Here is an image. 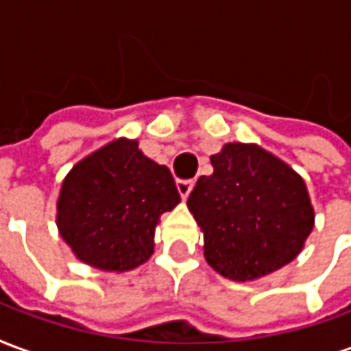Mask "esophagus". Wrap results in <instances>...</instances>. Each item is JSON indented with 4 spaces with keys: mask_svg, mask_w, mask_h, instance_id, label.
<instances>
[{
    "mask_svg": "<svg viewBox=\"0 0 351 351\" xmlns=\"http://www.w3.org/2000/svg\"><path fill=\"white\" fill-rule=\"evenodd\" d=\"M176 188H178V193L182 195V199H188L190 191L193 190V180H178Z\"/></svg>",
    "mask_w": 351,
    "mask_h": 351,
    "instance_id": "obj_1",
    "label": "esophagus"
}]
</instances>
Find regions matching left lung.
Segmentation results:
<instances>
[{"label":"left lung","mask_w":351,"mask_h":351,"mask_svg":"<svg viewBox=\"0 0 351 351\" xmlns=\"http://www.w3.org/2000/svg\"><path fill=\"white\" fill-rule=\"evenodd\" d=\"M210 163L214 173L201 176L188 197L206 263L246 282L293 261L314 229L301 176L258 145L228 143Z\"/></svg>","instance_id":"left-lung-1"}]
</instances>
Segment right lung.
Wrapping results in <instances>:
<instances>
[{
	"instance_id": "1",
	"label": "right lung",
	"mask_w": 351,
	"mask_h": 351,
	"mask_svg": "<svg viewBox=\"0 0 351 351\" xmlns=\"http://www.w3.org/2000/svg\"><path fill=\"white\" fill-rule=\"evenodd\" d=\"M180 203L165 165L116 138L80 160L58 197L60 235L82 263L101 271H131L154 254L160 216Z\"/></svg>"
}]
</instances>
